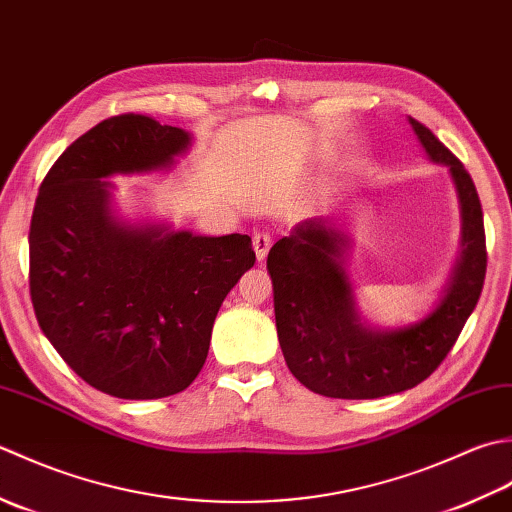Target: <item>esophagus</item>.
Instances as JSON below:
<instances>
[{"instance_id":"obj_1","label":"esophagus","mask_w":512,"mask_h":512,"mask_svg":"<svg viewBox=\"0 0 512 512\" xmlns=\"http://www.w3.org/2000/svg\"><path fill=\"white\" fill-rule=\"evenodd\" d=\"M269 247H271V234H267V232H256V234H254V252H256V256H258V260H263V258L267 256Z\"/></svg>"}]
</instances>
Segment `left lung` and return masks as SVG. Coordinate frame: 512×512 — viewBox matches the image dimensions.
Returning a JSON list of instances; mask_svg holds the SVG:
<instances>
[{
  "instance_id": "1",
  "label": "left lung",
  "mask_w": 512,
  "mask_h": 512,
  "mask_svg": "<svg viewBox=\"0 0 512 512\" xmlns=\"http://www.w3.org/2000/svg\"><path fill=\"white\" fill-rule=\"evenodd\" d=\"M422 148L448 165L462 205V258L440 305L404 329L364 325L344 271L349 238L322 221L300 223L269 249L280 349L309 391L340 400H373L413 389L440 367L482 294L486 234L471 174L435 134L409 117Z\"/></svg>"
}]
</instances>
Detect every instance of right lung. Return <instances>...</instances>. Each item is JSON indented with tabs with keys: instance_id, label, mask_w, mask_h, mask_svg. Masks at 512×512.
<instances>
[{
	"instance_id": "1",
	"label": "right lung",
	"mask_w": 512,
	"mask_h": 512,
	"mask_svg": "<svg viewBox=\"0 0 512 512\" xmlns=\"http://www.w3.org/2000/svg\"><path fill=\"white\" fill-rule=\"evenodd\" d=\"M190 134L119 114L70 143L30 221L41 331L90 387L121 400L181 393L201 373L218 309L256 254L247 234L194 236L110 214L112 174L170 168Z\"/></svg>"
}]
</instances>
